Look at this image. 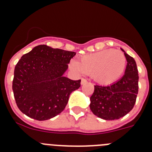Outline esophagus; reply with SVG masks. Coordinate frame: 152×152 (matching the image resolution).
<instances>
[{"label":"esophagus","instance_id":"1","mask_svg":"<svg viewBox=\"0 0 152 152\" xmlns=\"http://www.w3.org/2000/svg\"><path fill=\"white\" fill-rule=\"evenodd\" d=\"M87 83H88V80H85V79L84 78L81 79V82H80V84H81V85H84V84H87Z\"/></svg>","mask_w":152,"mask_h":152}]
</instances>
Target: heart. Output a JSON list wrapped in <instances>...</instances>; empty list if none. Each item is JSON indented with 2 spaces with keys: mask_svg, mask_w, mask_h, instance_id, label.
Wrapping results in <instances>:
<instances>
[{
  "mask_svg": "<svg viewBox=\"0 0 152 152\" xmlns=\"http://www.w3.org/2000/svg\"><path fill=\"white\" fill-rule=\"evenodd\" d=\"M126 58L123 52L115 49H105L72 60L71 67L80 73L91 75L100 85L112 84L121 77L126 68Z\"/></svg>",
  "mask_w": 152,
  "mask_h": 152,
  "instance_id": "1",
  "label": "heart"
}]
</instances>
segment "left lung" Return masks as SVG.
I'll return each instance as SVG.
<instances>
[{"mask_svg": "<svg viewBox=\"0 0 152 152\" xmlns=\"http://www.w3.org/2000/svg\"><path fill=\"white\" fill-rule=\"evenodd\" d=\"M126 58L125 74L119 80L108 86H94L90 98V108L97 117L114 120L123 117L132 110L139 91V74L136 62L121 49Z\"/></svg>", "mask_w": 152, "mask_h": 152, "instance_id": "8db88e82", "label": "left lung"}]
</instances>
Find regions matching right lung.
I'll return each instance as SVG.
<instances>
[{
    "mask_svg": "<svg viewBox=\"0 0 152 152\" xmlns=\"http://www.w3.org/2000/svg\"><path fill=\"white\" fill-rule=\"evenodd\" d=\"M75 55L39 45L21 57L14 68L12 88L23 113L43 121L64 110L70 94L80 87V80L64 76Z\"/></svg>",
    "mask_w": 152,
    "mask_h": 152,
    "instance_id": "1",
    "label": "right lung"
}]
</instances>
